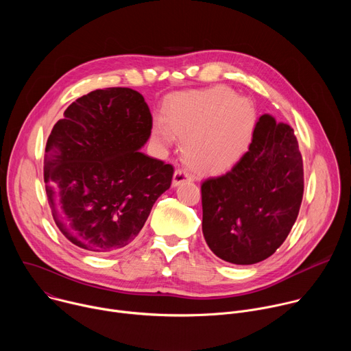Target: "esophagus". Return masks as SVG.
Listing matches in <instances>:
<instances>
[{
	"label": "esophagus",
	"instance_id": "obj_1",
	"mask_svg": "<svg viewBox=\"0 0 351 351\" xmlns=\"http://www.w3.org/2000/svg\"><path fill=\"white\" fill-rule=\"evenodd\" d=\"M191 182L193 180V176L187 172V171H184V169H176L175 171V173H173V179H172V184L173 186H179L180 183H183V182Z\"/></svg>",
	"mask_w": 351,
	"mask_h": 351
}]
</instances>
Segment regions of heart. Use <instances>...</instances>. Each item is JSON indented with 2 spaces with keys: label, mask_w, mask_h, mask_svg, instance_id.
Wrapping results in <instances>:
<instances>
[{
  "label": "heart",
  "mask_w": 351,
  "mask_h": 351,
  "mask_svg": "<svg viewBox=\"0 0 351 351\" xmlns=\"http://www.w3.org/2000/svg\"><path fill=\"white\" fill-rule=\"evenodd\" d=\"M208 119L216 128L223 122V132L211 141H204L203 132L193 129ZM165 125L154 126V136L161 143L171 141L172 133L183 140V157L190 167L202 172H219L234 164L244 153L254 126V110L244 98L233 97L223 86L184 94L164 114Z\"/></svg>",
  "instance_id": "heart-1"
}]
</instances>
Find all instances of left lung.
<instances>
[{"mask_svg": "<svg viewBox=\"0 0 351 351\" xmlns=\"http://www.w3.org/2000/svg\"><path fill=\"white\" fill-rule=\"evenodd\" d=\"M303 191L293 129L263 115L248 152L230 171L202 184L203 233L211 252L236 265L267 260L290 233Z\"/></svg>", "mask_w": 351, "mask_h": 351, "instance_id": "left-lung-1", "label": "left lung"}]
</instances>
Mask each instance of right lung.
I'll use <instances>...</instances> for the list:
<instances>
[{
	"label": "right lung",
	"instance_id": "1",
	"mask_svg": "<svg viewBox=\"0 0 351 351\" xmlns=\"http://www.w3.org/2000/svg\"><path fill=\"white\" fill-rule=\"evenodd\" d=\"M153 117L128 87L94 90L72 103L48 136L44 182L61 233L90 253H115L144 226L171 187L173 167L145 156Z\"/></svg>",
	"mask_w": 351,
	"mask_h": 351
}]
</instances>
